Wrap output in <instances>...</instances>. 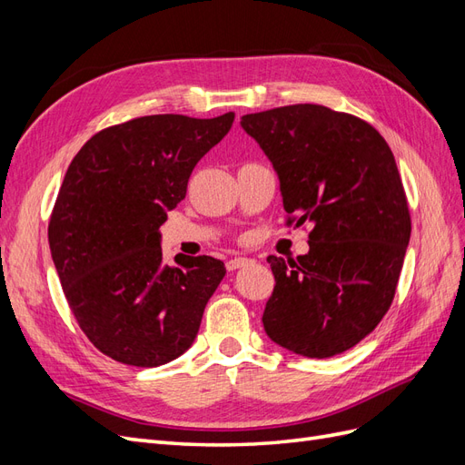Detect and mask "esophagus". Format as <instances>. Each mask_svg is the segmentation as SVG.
<instances>
[{
  "label": "esophagus",
  "mask_w": 465,
  "mask_h": 465,
  "mask_svg": "<svg viewBox=\"0 0 465 465\" xmlns=\"http://www.w3.org/2000/svg\"><path fill=\"white\" fill-rule=\"evenodd\" d=\"M252 260H248V258H231V260H227V270L229 272H236V270H241V267H246L248 263H250Z\"/></svg>",
  "instance_id": "34e87169"
}]
</instances>
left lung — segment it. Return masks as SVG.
<instances>
[{"label":"left lung","mask_w":465,"mask_h":465,"mask_svg":"<svg viewBox=\"0 0 465 465\" xmlns=\"http://www.w3.org/2000/svg\"><path fill=\"white\" fill-rule=\"evenodd\" d=\"M241 124L279 174L285 223H312L308 254L267 258L275 289L263 328L297 355H340L378 326L396 294L411 234L396 159L369 122L320 104Z\"/></svg>","instance_id":"1"}]
</instances>
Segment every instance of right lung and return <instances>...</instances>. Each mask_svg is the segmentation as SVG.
Returning a JSON list of instances; mask_svg holds the SVG:
<instances>
[{
  "label": "right lung",
  "mask_w": 465,
  "mask_h": 465,
  "mask_svg": "<svg viewBox=\"0 0 465 465\" xmlns=\"http://www.w3.org/2000/svg\"><path fill=\"white\" fill-rule=\"evenodd\" d=\"M232 122V112L139 116L96 132L69 164L48 242L69 311L106 357L153 369L198 335L227 270L211 256L180 254L164 265L159 227Z\"/></svg>",
  "instance_id": "1"
}]
</instances>
